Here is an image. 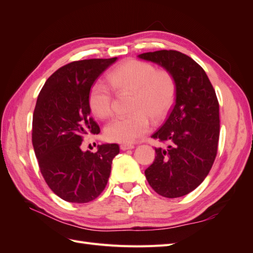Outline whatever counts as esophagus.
<instances>
[{
    "label": "esophagus",
    "mask_w": 253,
    "mask_h": 253,
    "mask_svg": "<svg viewBox=\"0 0 253 253\" xmlns=\"http://www.w3.org/2000/svg\"><path fill=\"white\" fill-rule=\"evenodd\" d=\"M120 148H121V150L133 149V148H134V145H131V144H121V145H120Z\"/></svg>",
    "instance_id": "1"
}]
</instances>
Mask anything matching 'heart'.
<instances>
[{"mask_svg": "<svg viewBox=\"0 0 253 253\" xmlns=\"http://www.w3.org/2000/svg\"><path fill=\"white\" fill-rule=\"evenodd\" d=\"M108 82L115 91L133 93V114L118 117L105 127L108 141L132 143L148 133L151 117L160 120L175 102L177 83L172 72L137 59H128L117 66L108 75ZM87 102L93 115L105 119L112 114L114 94L108 84L95 81L89 87Z\"/></svg>", "mask_w": 253, "mask_h": 253, "instance_id": "1", "label": "heart"}]
</instances>
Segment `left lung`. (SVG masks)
<instances>
[{"mask_svg":"<svg viewBox=\"0 0 253 253\" xmlns=\"http://www.w3.org/2000/svg\"><path fill=\"white\" fill-rule=\"evenodd\" d=\"M172 72L177 83L175 104L151 137L168 143L155 148L153 165L145 170L149 185L167 198L193 192L209 174L217 154L220 115L214 88L203 67L173 49L138 55Z\"/></svg>","mask_w":253,"mask_h":253,"instance_id":"1","label":"left lung"}]
</instances>
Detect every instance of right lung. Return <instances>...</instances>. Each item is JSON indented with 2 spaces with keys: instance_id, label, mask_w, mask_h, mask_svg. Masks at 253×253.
<instances>
[{
  "instance_id": "right-lung-1",
  "label": "right lung",
  "mask_w": 253,
  "mask_h": 253,
  "mask_svg": "<svg viewBox=\"0 0 253 253\" xmlns=\"http://www.w3.org/2000/svg\"><path fill=\"white\" fill-rule=\"evenodd\" d=\"M116 60L84 59L60 67L38 96L33 149L48 187L68 203L96 199L107 185L112 159L120 151L117 144L99 145L96 153L81 150L84 135L100 132L89 115V87Z\"/></svg>"
}]
</instances>
